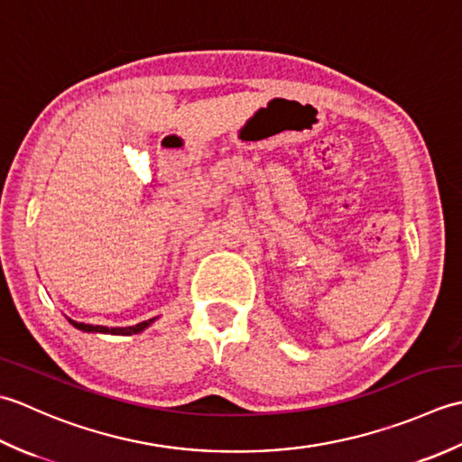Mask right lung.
I'll return each mask as SVG.
<instances>
[{
    "label": "right lung",
    "mask_w": 462,
    "mask_h": 462,
    "mask_svg": "<svg viewBox=\"0 0 462 462\" xmlns=\"http://www.w3.org/2000/svg\"><path fill=\"white\" fill-rule=\"evenodd\" d=\"M68 321L75 327L79 328V331H86V333H109V335H137L141 331H145V328L152 325L155 319H147V321L143 323H137L134 327H101V325H88V323H78V321H71V319H68Z\"/></svg>",
    "instance_id": "obj_1"
}]
</instances>
